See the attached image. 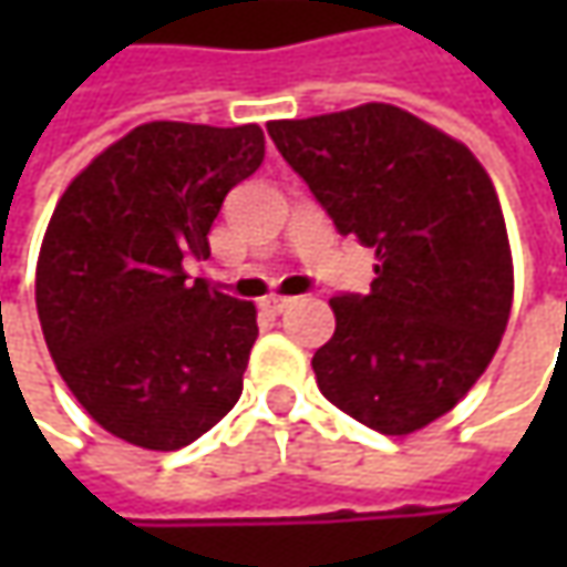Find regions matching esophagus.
Wrapping results in <instances>:
<instances>
[{"label":"esophagus","instance_id":"obj_1","mask_svg":"<svg viewBox=\"0 0 567 567\" xmlns=\"http://www.w3.org/2000/svg\"><path fill=\"white\" fill-rule=\"evenodd\" d=\"M293 302H296L293 296H268V299H265V309L274 312V316H280V312H287Z\"/></svg>","mask_w":567,"mask_h":567}]
</instances>
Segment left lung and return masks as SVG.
Masks as SVG:
<instances>
[{
  "label": "left lung",
  "mask_w": 567,
  "mask_h": 567,
  "mask_svg": "<svg viewBox=\"0 0 567 567\" xmlns=\"http://www.w3.org/2000/svg\"><path fill=\"white\" fill-rule=\"evenodd\" d=\"M340 236L375 249L369 293H338L318 391L381 435L445 416L498 350L512 316L508 229L467 147L391 103L268 122Z\"/></svg>",
  "instance_id": "8db88e82"
}]
</instances>
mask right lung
<instances>
[{
    "label": "right lung",
    "mask_w": 567,
    "mask_h": 567,
    "mask_svg": "<svg viewBox=\"0 0 567 567\" xmlns=\"http://www.w3.org/2000/svg\"><path fill=\"white\" fill-rule=\"evenodd\" d=\"M265 161L258 125L144 122L59 198L37 261V316L59 375L106 432L176 451L243 394L255 306L188 284L233 186Z\"/></svg>",
    "instance_id": "1"
}]
</instances>
